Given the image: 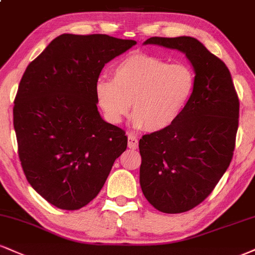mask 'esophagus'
<instances>
[{"instance_id": "34e87169", "label": "esophagus", "mask_w": 255, "mask_h": 255, "mask_svg": "<svg viewBox=\"0 0 255 255\" xmlns=\"http://www.w3.org/2000/svg\"><path fill=\"white\" fill-rule=\"evenodd\" d=\"M139 146V140L136 139V136H134L133 134L128 135V147L131 149H135Z\"/></svg>"}]
</instances>
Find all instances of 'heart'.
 Segmentation results:
<instances>
[{
    "label": "heart",
    "instance_id": "b5f03b06",
    "mask_svg": "<svg viewBox=\"0 0 255 255\" xmlns=\"http://www.w3.org/2000/svg\"><path fill=\"white\" fill-rule=\"evenodd\" d=\"M192 70L148 54H129L115 64L112 78H100L95 95L104 118L119 125L133 102L131 124L136 129L166 130L188 106L195 90Z\"/></svg>",
    "mask_w": 255,
    "mask_h": 255
}]
</instances>
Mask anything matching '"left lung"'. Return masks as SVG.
I'll use <instances>...</instances> for the list:
<instances>
[{
	"instance_id": "left-lung-1",
	"label": "left lung",
	"mask_w": 255,
	"mask_h": 255,
	"mask_svg": "<svg viewBox=\"0 0 255 255\" xmlns=\"http://www.w3.org/2000/svg\"><path fill=\"white\" fill-rule=\"evenodd\" d=\"M143 44L183 52L196 73L177 121L139 141L142 194L161 213H184L211 194L231 164L240 102L228 67L197 39L152 36Z\"/></svg>"
}]
</instances>
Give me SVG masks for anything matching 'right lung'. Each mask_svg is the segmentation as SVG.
Here are the masks:
<instances>
[{"label": "right lung", "instance_id": "obj_1", "mask_svg": "<svg viewBox=\"0 0 255 255\" xmlns=\"http://www.w3.org/2000/svg\"><path fill=\"white\" fill-rule=\"evenodd\" d=\"M136 44L107 34H61L27 66L14 101V129L28 183L48 203L77 210L103 188L126 131L97 110L103 66Z\"/></svg>", "mask_w": 255, "mask_h": 255}]
</instances>
